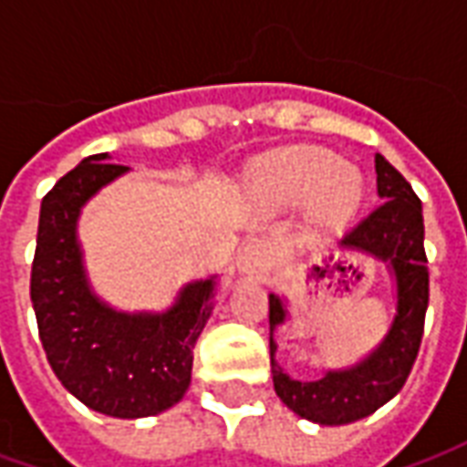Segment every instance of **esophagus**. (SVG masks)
<instances>
[{
	"label": "esophagus",
	"instance_id": "1",
	"mask_svg": "<svg viewBox=\"0 0 467 467\" xmlns=\"http://www.w3.org/2000/svg\"><path fill=\"white\" fill-rule=\"evenodd\" d=\"M267 260H270L267 244L263 240H250V243H244V247L237 254V267L247 277H257L265 270Z\"/></svg>",
	"mask_w": 467,
	"mask_h": 467
}]
</instances>
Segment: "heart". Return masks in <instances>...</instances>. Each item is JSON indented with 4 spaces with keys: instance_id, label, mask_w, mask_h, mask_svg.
<instances>
[{
    "instance_id": "obj_1",
    "label": "heart",
    "mask_w": 467,
    "mask_h": 467,
    "mask_svg": "<svg viewBox=\"0 0 467 467\" xmlns=\"http://www.w3.org/2000/svg\"><path fill=\"white\" fill-rule=\"evenodd\" d=\"M257 190L277 204L303 202L313 194L310 220L317 227H340L360 207L365 184L358 170L343 167L337 154L320 147H295L257 164Z\"/></svg>"
}]
</instances>
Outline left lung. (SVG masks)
I'll list each match as a JSON object with an SVG mask.
<instances>
[{"label": "left lung", "mask_w": 467, "mask_h": 467, "mask_svg": "<svg viewBox=\"0 0 467 467\" xmlns=\"http://www.w3.org/2000/svg\"><path fill=\"white\" fill-rule=\"evenodd\" d=\"M378 194L385 202L352 227L343 247L390 263L398 283V315L380 348L350 370L327 372L313 382L293 380L275 360V327L285 323L283 300L270 295V368L275 392L300 418L320 425H345L368 418L392 400L412 370L425 330L431 277L425 257L420 197L382 154H375Z\"/></svg>", "instance_id": "obj_1"}]
</instances>
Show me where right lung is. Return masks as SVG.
Here are the masks:
<instances>
[{
    "label": "right lung",
    "instance_id": "1",
    "mask_svg": "<svg viewBox=\"0 0 467 467\" xmlns=\"http://www.w3.org/2000/svg\"><path fill=\"white\" fill-rule=\"evenodd\" d=\"M127 172L92 154L45 194L32 263V307L52 370L87 408L147 418L182 400L192 350L213 313L214 280L184 287L162 315L115 313L89 293L77 217L92 194Z\"/></svg>",
    "mask_w": 467,
    "mask_h": 467
}]
</instances>
